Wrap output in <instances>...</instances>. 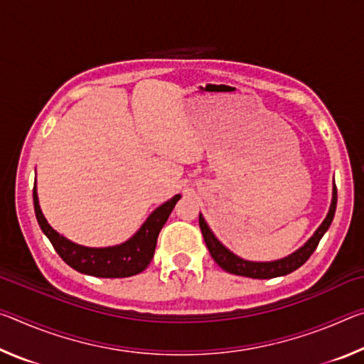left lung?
<instances>
[{"label": "left lung", "instance_id": "8db88e82", "mask_svg": "<svg viewBox=\"0 0 364 364\" xmlns=\"http://www.w3.org/2000/svg\"><path fill=\"white\" fill-rule=\"evenodd\" d=\"M336 207H337V188L334 184V186H332V200H331L329 212L323 220V223L318 226V230L313 232V236L308 239L301 247L292 252L291 255L279 258V260H271V262H250V260H244V258L237 257L236 254H232L226 245H223L218 241V237L215 236L213 231L210 230V226L207 225V221L204 217H202V213H199V226L212 258L220 264L221 268L228 271V273L245 276V278H254V279H271V278H278V276H286L289 273H292V271L300 268L301 264L310 258V255L318 247L319 241H321V237L324 236V232L329 230L332 220H334Z\"/></svg>", "mask_w": 364, "mask_h": 364}]
</instances>
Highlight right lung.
Returning <instances> with one entry per match:
<instances>
[{
    "instance_id": "right-lung-1",
    "label": "right lung",
    "mask_w": 364,
    "mask_h": 364,
    "mask_svg": "<svg viewBox=\"0 0 364 364\" xmlns=\"http://www.w3.org/2000/svg\"><path fill=\"white\" fill-rule=\"evenodd\" d=\"M180 199L181 194H176L170 200L159 205L147 217L143 226L125 242L110 245V247H85V245L69 241L48 223L40 208L36 181L33 186L36 220H38L41 231L51 241L54 250L78 273L96 276V278H128V276H134L144 271L152 260L154 252H156L159 232Z\"/></svg>"
}]
</instances>
